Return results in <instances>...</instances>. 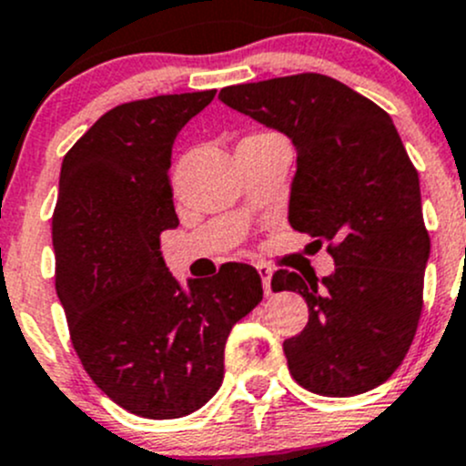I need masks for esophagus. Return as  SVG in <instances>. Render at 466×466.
Segmentation results:
<instances>
[{
    "instance_id": "34e87169",
    "label": "esophagus",
    "mask_w": 466,
    "mask_h": 466,
    "mask_svg": "<svg viewBox=\"0 0 466 466\" xmlns=\"http://www.w3.org/2000/svg\"><path fill=\"white\" fill-rule=\"evenodd\" d=\"M257 270H259L261 275V284H263V293L270 295L272 289H270V279H272V268L266 266V263H257Z\"/></svg>"
}]
</instances>
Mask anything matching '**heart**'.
I'll list each match as a JSON object with an SVG mask.
<instances>
[{
	"mask_svg": "<svg viewBox=\"0 0 466 466\" xmlns=\"http://www.w3.org/2000/svg\"><path fill=\"white\" fill-rule=\"evenodd\" d=\"M257 135H268V133H257ZM257 135H250V137H257Z\"/></svg>",
	"mask_w": 466,
	"mask_h": 466,
	"instance_id": "heart-1",
	"label": "heart"
}]
</instances>
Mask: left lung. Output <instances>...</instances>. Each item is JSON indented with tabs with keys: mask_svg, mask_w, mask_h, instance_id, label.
<instances>
[{
	"mask_svg": "<svg viewBox=\"0 0 466 466\" xmlns=\"http://www.w3.org/2000/svg\"><path fill=\"white\" fill-rule=\"evenodd\" d=\"M225 106L284 133L298 150L289 223L329 243L336 270L318 279L277 270L309 322L284 340L293 379L324 397H354L392 377L424 307L431 237L420 176L392 119L374 101L322 74L223 87Z\"/></svg>",
	"mask_w": 466,
	"mask_h": 466,
	"instance_id": "left-lung-1",
	"label": "left lung"
}]
</instances>
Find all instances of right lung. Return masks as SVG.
<instances>
[{"mask_svg": "<svg viewBox=\"0 0 466 466\" xmlns=\"http://www.w3.org/2000/svg\"><path fill=\"white\" fill-rule=\"evenodd\" d=\"M216 89L107 110L65 155L51 218L56 290L89 379L146 420L203 408L223 383L229 331L261 302V277L225 263L182 290L159 252L177 228L168 180L182 126Z\"/></svg>", "mask_w": 466, "mask_h": 466, "instance_id": "1", "label": "right lung"}]
</instances>
